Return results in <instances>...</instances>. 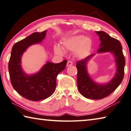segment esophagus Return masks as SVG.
<instances>
[{
	"mask_svg": "<svg viewBox=\"0 0 131 131\" xmlns=\"http://www.w3.org/2000/svg\"><path fill=\"white\" fill-rule=\"evenodd\" d=\"M72 65V61H67V67H70V66H71Z\"/></svg>",
	"mask_w": 131,
	"mask_h": 131,
	"instance_id": "1",
	"label": "esophagus"
}]
</instances>
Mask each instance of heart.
Listing matches in <instances>:
<instances>
[{
  "instance_id": "1",
  "label": "heart",
  "mask_w": 131,
  "mask_h": 131,
  "mask_svg": "<svg viewBox=\"0 0 131 131\" xmlns=\"http://www.w3.org/2000/svg\"><path fill=\"white\" fill-rule=\"evenodd\" d=\"M64 46L70 50H73L78 47L76 51L77 54L78 56H84L91 48L92 40L83 35H77L64 42ZM55 50L58 53H63V50L59 46L56 47Z\"/></svg>"
}]
</instances>
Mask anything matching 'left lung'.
I'll use <instances>...</instances> for the list:
<instances>
[{
	"instance_id": "left-lung-1",
	"label": "left lung",
	"mask_w": 131,
	"mask_h": 131,
	"mask_svg": "<svg viewBox=\"0 0 131 131\" xmlns=\"http://www.w3.org/2000/svg\"><path fill=\"white\" fill-rule=\"evenodd\" d=\"M99 36L100 43L98 53L109 52L114 54L117 64V72L110 82L104 85H99L93 82L87 73L86 62L93 54L89 56L85 59L77 62V86L79 92L84 97L90 99H101L112 93L123 81L124 75L125 57L123 48L118 40L111 37L104 31L96 32Z\"/></svg>"
}]
</instances>
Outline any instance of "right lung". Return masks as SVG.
<instances>
[{
  "instance_id": "add662e5",
  "label": "right lung",
  "mask_w": 131,
  "mask_h": 131,
  "mask_svg": "<svg viewBox=\"0 0 131 131\" xmlns=\"http://www.w3.org/2000/svg\"><path fill=\"white\" fill-rule=\"evenodd\" d=\"M47 30L34 32L15 43L12 48L8 62V71L13 88L21 96L32 101L45 99L55 91L56 78L60 72L65 69L67 60L60 63L48 62L42 70L33 75H27L21 67V57L24 51L31 45L42 41Z\"/></svg>"
}]
</instances>
